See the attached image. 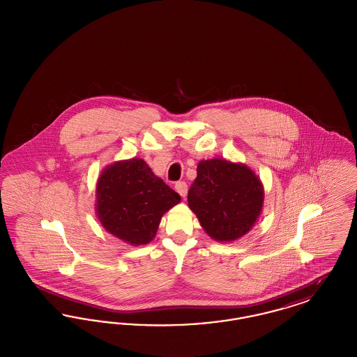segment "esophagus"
Instances as JSON below:
<instances>
[{
	"label": "esophagus",
	"instance_id": "34e87169",
	"mask_svg": "<svg viewBox=\"0 0 357 357\" xmlns=\"http://www.w3.org/2000/svg\"><path fill=\"white\" fill-rule=\"evenodd\" d=\"M175 190H176V192H178L181 197L185 198L187 195L186 182H178V183H175Z\"/></svg>",
	"mask_w": 357,
	"mask_h": 357
}]
</instances>
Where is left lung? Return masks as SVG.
Instances as JSON below:
<instances>
[{
  "label": "left lung",
  "instance_id": "left-lung-1",
  "mask_svg": "<svg viewBox=\"0 0 357 357\" xmlns=\"http://www.w3.org/2000/svg\"><path fill=\"white\" fill-rule=\"evenodd\" d=\"M187 202L210 237L231 242L255 226L262 211L264 186L246 165L214 158L198 163Z\"/></svg>",
  "mask_w": 357,
  "mask_h": 357
}]
</instances>
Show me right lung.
<instances>
[{"label": "right lung", "instance_id": "obj_1", "mask_svg": "<svg viewBox=\"0 0 357 357\" xmlns=\"http://www.w3.org/2000/svg\"><path fill=\"white\" fill-rule=\"evenodd\" d=\"M181 197L139 158L102 170L96 185V214L112 236L132 245L153 241L160 220Z\"/></svg>", "mask_w": 357, "mask_h": 357}]
</instances>
